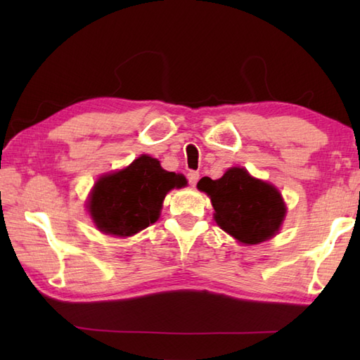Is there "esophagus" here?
Listing matches in <instances>:
<instances>
[{
	"instance_id": "obj_1",
	"label": "esophagus",
	"mask_w": 360,
	"mask_h": 360,
	"mask_svg": "<svg viewBox=\"0 0 360 360\" xmlns=\"http://www.w3.org/2000/svg\"><path fill=\"white\" fill-rule=\"evenodd\" d=\"M187 179H188L190 184L196 186L198 179H200V173H198V172H188V173H187Z\"/></svg>"
}]
</instances>
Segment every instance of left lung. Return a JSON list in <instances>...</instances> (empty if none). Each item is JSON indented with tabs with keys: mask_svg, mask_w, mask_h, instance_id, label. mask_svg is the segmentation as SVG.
Returning a JSON list of instances; mask_svg holds the SVG:
<instances>
[{
	"mask_svg": "<svg viewBox=\"0 0 360 360\" xmlns=\"http://www.w3.org/2000/svg\"><path fill=\"white\" fill-rule=\"evenodd\" d=\"M198 188L207 193L217 224L243 244H258L278 232L286 215L281 193L269 182L232 167L219 179L204 178Z\"/></svg>",
	"mask_w": 360,
	"mask_h": 360,
	"instance_id": "1",
	"label": "left lung"
}]
</instances>
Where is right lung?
Masks as SVG:
<instances>
[{"label": "right lung", "instance_id": "obj_1", "mask_svg": "<svg viewBox=\"0 0 360 360\" xmlns=\"http://www.w3.org/2000/svg\"><path fill=\"white\" fill-rule=\"evenodd\" d=\"M187 184L182 174L167 172L159 160L142 155L127 168L98 179L88 200V212L101 232L133 236L156 223L165 195Z\"/></svg>", "mask_w": 360, "mask_h": 360}]
</instances>
